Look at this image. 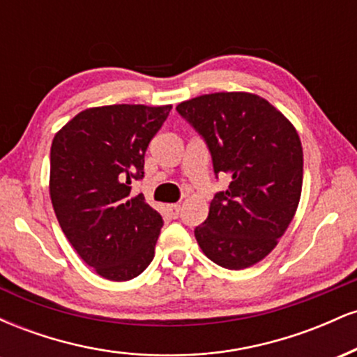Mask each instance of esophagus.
<instances>
[{"instance_id":"obj_1","label":"esophagus","mask_w":357,"mask_h":357,"mask_svg":"<svg viewBox=\"0 0 357 357\" xmlns=\"http://www.w3.org/2000/svg\"><path fill=\"white\" fill-rule=\"evenodd\" d=\"M167 210L171 211V215H173V216H178L179 215V210H181V204H179V203L167 204Z\"/></svg>"}]
</instances>
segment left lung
Segmentation results:
<instances>
[{
  "label": "left lung",
  "mask_w": 357,
  "mask_h": 357,
  "mask_svg": "<svg viewBox=\"0 0 357 357\" xmlns=\"http://www.w3.org/2000/svg\"><path fill=\"white\" fill-rule=\"evenodd\" d=\"M176 110L204 137L215 173L230 178L195 228L196 241L220 267H252L277 247L301 202L304 153L296 127L250 92L204 93Z\"/></svg>",
  "instance_id": "8db88e82"
}]
</instances>
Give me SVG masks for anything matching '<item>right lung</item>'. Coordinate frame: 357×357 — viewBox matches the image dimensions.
<instances>
[{
	"instance_id": "obj_1",
	"label": "right lung",
	"mask_w": 357,
	"mask_h": 357,
	"mask_svg": "<svg viewBox=\"0 0 357 357\" xmlns=\"http://www.w3.org/2000/svg\"><path fill=\"white\" fill-rule=\"evenodd\" d=\"M171 105L114 104L82 110L55 134L50 198L67 240L93 272L112 282L141 275L153 261L162 218L130 195L144 153Z\"/></svg>"
}]
</instances>
